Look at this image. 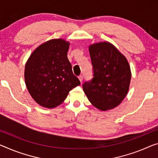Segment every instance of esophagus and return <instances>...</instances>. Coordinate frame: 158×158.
<instances>
[{"mask_svg": "<svg viewBox=\"0 0 158 158\" xmlns=\"http://www.w3.org/2000/svg\"><path fill=\"white\" fill-rule=\"evenodd\" d=\"M78 78L80 80V81H81V82H82V80H83V76H82V75H81V76H78Z\"/></svg>", "mask_w": 158, "mask_h": 158, "instance_id": "34e87169", "label": "esophagus"}]
</instances>
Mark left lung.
I'll use <instances>...</instances> for the list:
<instances>
[{
    "label": "left lung",
    "instance_id": "1",
    "mask_svg": "<svg viewBox=\"0 0 158 158\" xmlns=\"http://www.w3.org/2000/svg\"><path fill=\"white\" fill-rule=\"evenodd\" d=\"M93 77L82 85L94 106L102 111L117 106L129 89L131 72L124 56L112 44L102 42L89 46Z\"/></svg>",
    "mask_w": 158,
    "mask_h": 158
}]
</instances>
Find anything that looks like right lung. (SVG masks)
<instances>
[{
  "label": "right lung",
  "mask_w": 158,
  "mask_h": 158,
  "mask_svg": "<svg viewBox=\"0 0 158 158\" xmlns=\"http://www.w3.org/2000/svg\"><path fill=\"white\" fill-rule=\"evenodd\" d=\"M70 43L54 39L31 53L25 68V81L36 102L52 109L60 105L73 88L81 84L67 57Z\"/></svg>",
  "instance_id": "add662e5"
}]
</instances>
